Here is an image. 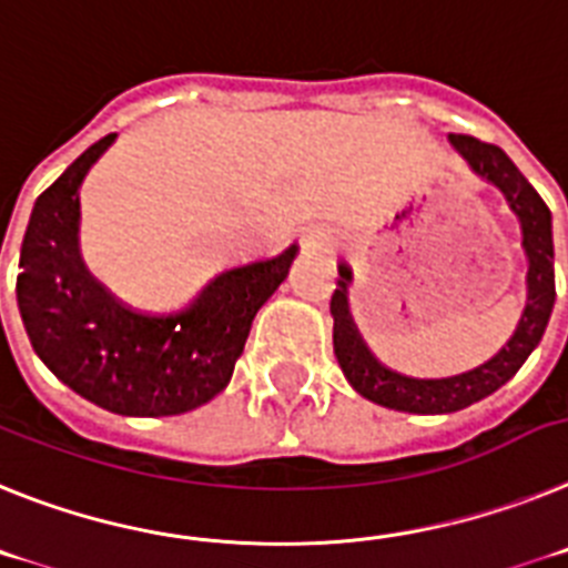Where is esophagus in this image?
Wrapping results in <instances>:
<instances>
[{
	"label": "esophagus",
	"instance_id": "obj_1",
	"mask_svg": "<svg viewBox=\"0 0 568 568\" xmlns=\"http://www.w3.org/2000/svg\"><path fill=\"white\" fill-rule=\"evenodd\" d=\"M300 243H303L305 251H332L334 248L332 234H328L325 229H308Z\"/></svg>",
	"mask_w": 568,
	"mask_h": 568
}]
</instances>
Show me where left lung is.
<instances>
[{"label": "left lung", "instance_id": "obj_1", "mask_svg": "<svg viewBox=\"0 0 568 568\" xmlns=\"http://www.w3.org/2000/svg\"><path fill=\"white\" fill-rule=\"evenodd\" d=\"M448 145L455 148L480 180L491 182L506 196L511 214L520 223V245L526 254V303L511 337L486 363L452 377H408L383 366L363 343L348 314L352 268L337 263V288L332 294L334 357L348 386L359 397L394 412L452 414L495 394L535 352L555 308V245H551V211L546 209V202L497 145L463 134H448Z\"/></svg>", "mask_w": 568, "mask_h": 568}]
</instances>
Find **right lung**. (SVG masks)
Returning a JSON list of instances; mask_svg holds the SVG:
<instances>
[{
  "label": "right lung",
  "mask_w": 568,
  "mask_h": 568,
  "mask_svg": "<svg viewBox=\"0 0 568 568\" xmlns=\"http://www.w3.org/2000/svg\"><path fill=\"white\" fill-rule=\"evenodd\" d=\"M116 134L65 168L33 202L17 303L37 357L71 392L122 417H171L231 383L256 312L288 277L297 245L220 271L174 312H140L113 297L79 251V189Z\"/></svg>",
  "instance_id": "1"
}]
</instances>
